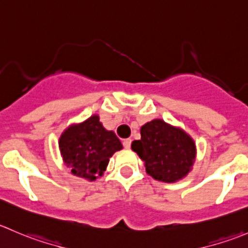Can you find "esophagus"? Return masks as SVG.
I'll use <instances>...</instances> for the list:
<instances>
[{
  "label": "esophagus",
  "instance_id": "34e87169",
  "mask_svg": "<svg viewBox=\"0 0 248 248\" xmlns=\"http://www.w3.org/2000/svg\"><path fill=\"white\" fill-rule=\"evenodd\" d=\"M131 143H132V140L129 138L124 139V141H122V144H124V148H126V149L131 148Z\"/></svg>",
  "mask_w": 248,
  "mask_h": 248
}]
</instances>
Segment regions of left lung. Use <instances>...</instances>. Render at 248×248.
<instances>
[{"mask_svg": "<svg viewBox=\"0 0 248 248\" xmlns=\"http://www.w3.org/2000/svg\"><path fill=\"white\" fill-rule=\"evenodd\" d=\"M140 134V140L132 143V150L144 161L149 175L173 183L188 174L195 160V143L190 136L162 120L145 124Z\"/></svg>", "mask_w": 248, "mask_h": 248, "instance_id": "obj_1", "label": "left lung"}]
</instances>
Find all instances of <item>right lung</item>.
<instances>
[{"mask_svg": "<svg viewBox=\"0 0 248 248\" xmlns=\"http://www.w3.org/2000/svg\"><path fill=\"white\" fill-rule=\"evenodd\" d=\"M59 149L65 165L75 175L94 180L102 175L115 151L122 144L112 131H107L93 115L80 124L69 127L59 139Z\"/></svg>", "mask_w": 248, "mask_h": 248, "instance_id": "1", "label": "right lung"}]
</instances>
